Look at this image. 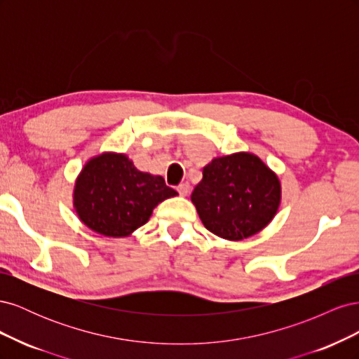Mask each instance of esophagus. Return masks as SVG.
Instances as JSON below:
<instances>
[{
    "mask_svg": "<svg viewBox=\"0 0 359 359\" xmlns=\"http://www.w3.org/2000/svg\"><path fill=\"white\" fill-rule=\"evenodd\" d=\"M190 184L189 182H182V184H180V186L177 187V190H178V193L181 194V196H187V194L190 193Z\"/></svg>",
    "mask_w": 359,
    "mask_h": 359,
    "instance_id": "1",
    "label": "esophagus"
}]
</instances>
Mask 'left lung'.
Returning a JSON list of instances; mask_svg holds the SVG:
<instances>
[{
    "instance_id": "1",
    "label": "left lung",
    "mask_w": 359,
    "mask_h": 359,
    "mask_svg": "<svg viewBox=\"0 0 359 359\" xmlns=\"http://www.w3.org/2000/svg\"><path fill=\"white\" fill-rule=\"evenodd\" d=\"M191 193L203 226L229 241H241L274 219L281 201L278 177L252 153L217 157L202 170Z\"/></svg>"
}]
</instances>
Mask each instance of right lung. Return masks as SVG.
<instances>
[{"mask_svg":"<svg viewBox=\"0 0 359 359\" xmlns=\"http://www.w3.org/2000/svg\"><path fill=\"white\" fill-rule=\"evenodd\" d=\"M177 191L160 175L135 168L126 154L103 153L90 158L74 184L73 205L91 231L112 238L132 235L156 206Z\"/></svg>","mask_w":359,"mask_h":359,"instance_id":"right-lung-1","label":"right lung"}]
</instances>
